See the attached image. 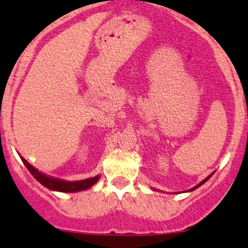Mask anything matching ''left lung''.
Returning <instances> with one entry per match:
<instances>
[{"label":"left lung","instance_id":"obj_1","mask_svg":"<svg viewBox=\"0 0 248 248\" xmlns=\"http://www.w3.org/2000/svg\"><path fill=\"white\" fill-rule=\"evenodd\" d=\"M212 175H214V172H212V174H211V175H209V176H207V177H205V179H204V180H202V181H201V182H199V184H198V185H197V186H194V187H193V188L188 189V191H186V192H192V191H194V189H197V188H198V187H201V186H202V185H204V184H205V182H206V181H207V180H209V179H210V177H211V176H212Z\"/></svg>","mask_w":248,"mask_h":248}]
</instances>
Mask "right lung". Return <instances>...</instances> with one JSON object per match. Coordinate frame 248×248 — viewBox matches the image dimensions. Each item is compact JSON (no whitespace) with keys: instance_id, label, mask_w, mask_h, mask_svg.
I'll list each match as a JSON object with an SVG mask.
<instances>
[{"instance_id":"add662e5","label":"right lung","mask_w":248,"mask_h":248,"mask_svg":"<svg viewBox=\"0 0 248 248\" xmlns=\"http://www.w3.org/2000/svg\"><path fill=\"white\" fill-rule=\"evenodd\" d=\"M22 163L26 166V168L29 169L30 172L33 175L34 179L39 182V184L43 185L46 188L51 189V191H57V192H64V193H74V192H80L85 191V189H89L90 187L93 186L97 181L99 180V175L94 177H90V179L80 180V181H66V180L57 179V177H52L50 175L41 172L38 169L34 168L33 166L29 163L24 157H21Z\"/></svg>"}]
</instances>
